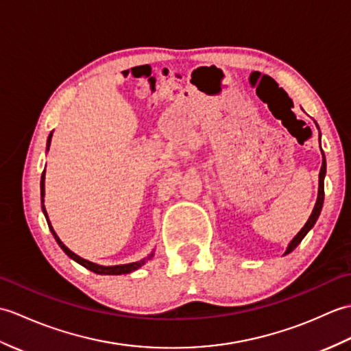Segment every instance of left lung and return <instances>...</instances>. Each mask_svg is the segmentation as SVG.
<instances>
[{"label":"left lung","mask_w":351,"mask_h":351,"mask_svg":"<svg viewBox=\"0 0 351 351\" xmlns=\"http://www.w3.org/2000/svg\"><path fill=\"white\" fill-rule=\"evenodd\" d=\"M317 125V123H315ZM318 128V125H317ZM319 137H322V134H319ZM322 154H323V164H322V170H319V176H318V197H317V202H315V206L314 210H312V214L309 215L308 221L304 223V226L300 229V232L297 234L293 240L289 241L288 247L285 250V253H283V256L288 255V253L293 252L297 245H299L302 243V240L304 237H306V234L309 232V230L314 228V225L317 223L319 214H322V210H323V204H324V178H326V156H324V152L322 149Z\"/></svg>","instance_id":"obj_1"}]
</instances>
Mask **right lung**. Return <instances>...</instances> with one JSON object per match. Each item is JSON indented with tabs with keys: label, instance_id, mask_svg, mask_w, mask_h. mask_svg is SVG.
Listing matches in <instances>:
<instances>
[{
	"label": "right lung",
	"instance_id": "obj_1",
	"mask_svg": "<svg viewBox=\"0 0 351 351\" xmlns=\"http://www.w3.org/2000/svg\"><path fill=\"white\" fill-rule=\"evenodd\" d=\"M51 138H52V132L49 134V136H48V140H47V152L49 151ZM40 197H42V211H43V214H45V217H47L49 230L52 232V235H54L56 241L58 243V245H60L62 250L66 253V255H68L71 259L75 261V263H78V264H81L83 267H86L87 270H90V271H93V273H96V274H113V276H119V274H128V273H132V271L138 270V268H140L141 265H145L149 259H152V256H154V252L151 253V255H147V258L140 259V261H137V263L121 264V265H99V264L90 263V261H87V259H84V258L78 256L77 253H73L71 249L66 247V245L63 244V241H62L60 238H58V235L56 234L54 228L51 226V221H49V219H48V213H47V210H45V205H43V202H45V199H43V197H45V170H43V173H42V178H40Z\"/></svg>",
	"mask_w": 351,
	"mask_h": 351
}]
</instances>
